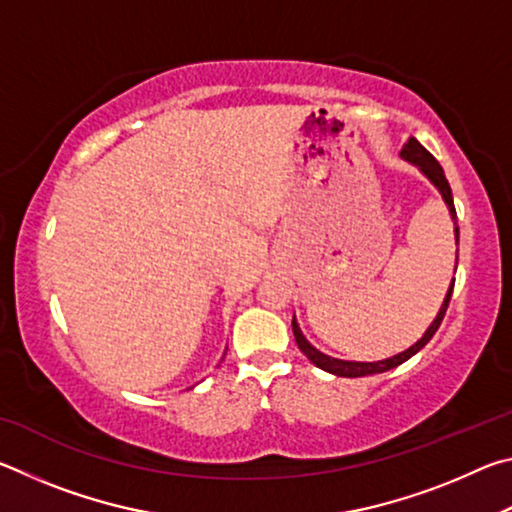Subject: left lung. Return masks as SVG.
Segmentation results:
<instances>
[{
	"mask_svg": "<svg viewBox=\"0 0 512 512\" xmlns=\"http://www.w3.org/2000/svg\"><path fill=\"white\" fill-rule=\"evenodd\" d=\"M402 158L413 162V164H418L424 176H427V178L431 180V183L440 189V194H443L445 203H447V207H449V214H452V219L456 221V207H454L452 187H449V183H447L445 171H443V167H440V162H438L436 158H433V155H431L427 149H424V146H422L418 140H415V137H411V140L404 144ZM456 239H458V228H456ZM452 291H454V282H452V287H449V291H447L445 302H443V307H440L436 320H433V323L429 325V329H427V332H424L422 339H420L418 343H415V345H411L409 350H404V352H400V354H395V357L384 359V361L361 363V361H341V359L327 357V354L318 352V350L314 348V345H311V343L305 339V336H302L300 327H298V323H296V318H293V323H291V325H293V336H296L298 348H300L302 352H305V357H307L311 363H314V366H318L320 370H327V372H332V375H339V377H366V375H377V372H386V370H391V368H397V366H400V363H404L406 359H411L415 352H420V350L424 348V345H427V343L431 341V336L438 332L440 323H443L445 311H447V307H449V300H452Z\"/></svg>",
	"mask_w": 512,
	"mask_h": 512,
	"instance_id": "obj_1",
	"label": "left lung"
}]
</instances>
